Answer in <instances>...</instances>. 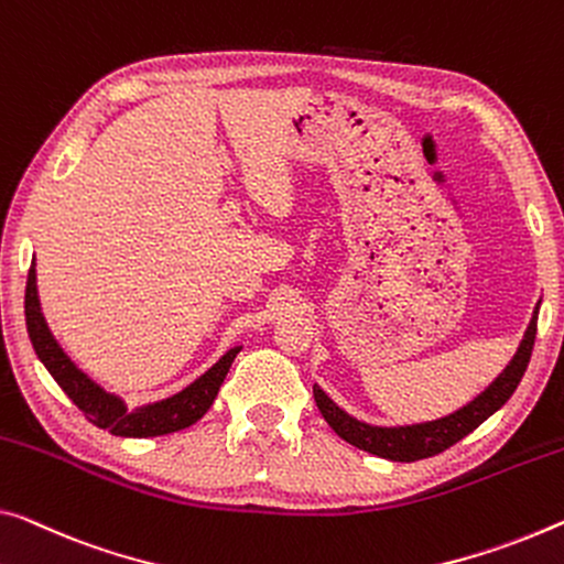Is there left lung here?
Segmentation results:
<instances>
[{"label":"left lung","instance_id":"1","mask_svg":"<svg viewBox=\"0 0 564 564\" xmlns=\"http://www.w3.org/2000/svg\"><path fill=\"white\" fill-rule=\"evenodd\" d=\"M536 315H540V305L534 307L530 327H527L524 340L519 343V350L514 352L512 362L499 372V378L494 380L487 391L476 395L471 403H466L464 409H458L452 415H444V419L429 421V423H413V426H393V429L370 426V423H362L345 413L343 409H337L330 398L315 386L312 388V393H315L317 409L323 413V419L330 423V429L337 433V436L372 456L388 458V462H409V464L419 462V458L436 456L441 452H446L448 446L458 444L464 436H469L474 429H479L491 413H497L501 405L512 398L527 366H530L534 335H536Z\"/></svg>","mask_w":564,"mask_h":564}]
</instances>
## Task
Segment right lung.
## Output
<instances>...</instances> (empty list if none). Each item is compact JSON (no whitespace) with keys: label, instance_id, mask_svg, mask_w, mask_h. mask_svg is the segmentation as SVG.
I'll list each match as a JSON object with an SVG mask.
<instances>
[{"label":"right lung","instance_id":"obj_1","mask_svg":"<svg viewBox=\"0 0 564 564\" xmlns=\"http://www.w3.org/2000/svg\"><path fill=\"white\" fill-rule=\"evenodd\" d=\"M24 319H28V333L32 340V348L42 360V366L50 370V376L57 380L67 398L85 413V419L95 423L98 429L110 431L112 436H131V438H145V436H163V433H173L181 429H188L202 415L212 409L216 393L227 378L234 358L241 348H231L227 355H221L219 362L196 378L192 386L184 391L166 398V401L141 405V409L128 411L126 403L118 395H110L102 391L98 383L85 376V372L67 358L65 350L59 348L55 337H52L50 327L42 317L40 300H37V276H34V267H30L28 274V290H24Z\"/></svg>","mask_w":564,"mask_h":564}]
</instances>
